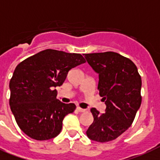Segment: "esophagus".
Instances as JSON below:
<instances>
[{"mask_svg": "<svg viewBox=\"0 0 160 160\" xmlns=\"http://www.w3.org/2000/svg\"><path fill=\"white\" fill-rule=\"evenodd\" d=\"M76 109H77V110L79 112H85V111H86V109H82V108H80V107H77Z\"/></svg>", "mask_w": 160, "mask_h": 160, "instance_id": "esophagus-1", "label": "esophagus"}]
</instances>
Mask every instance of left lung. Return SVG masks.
Returning a JSON list of instances; mask_svg holds the SVG:
<instances>
[{"label":"left lung","mask_w":160,"mask_h":160,"mask_svg":"<svg viewBox=\"0 0 160 160\" xmlns=\"http://www.w3.org/2000/svg\"><path fill=\"white\" fill-rule=\"evenodd\" d=\"M84 55L99 75L98 90L106 105L103 114L95 108L90 109L94 121L86 134L94 141H111L134 121L141 105V77L134 62L118 53L107 51Z\"/></svg>","instance_id":"obj_1"}]
</instances>
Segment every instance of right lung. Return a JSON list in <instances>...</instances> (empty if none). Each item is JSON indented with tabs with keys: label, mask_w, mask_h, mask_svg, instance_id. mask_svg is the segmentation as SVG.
Returning <instances> with one entry per match:
<instances>
[{
	"label": "right lung",
	"mask_w": 160,
	"mask_h": 160,
	"mask_svg": "<svg viewBox=\"0 0 160 160\" xmlns=\"http://www.w3.org/2000/svg\"><path fill=\"white\" fill-rule=\"evenodd\" d=\"M85 62L80 54L47 49L21 62L10 80V106L22 131L36 140L57 136L65 115L75 105L56 99L57 90L72 68Z\"/></svg>",
	"instance_id": "obj_1"
}]
</instances>
